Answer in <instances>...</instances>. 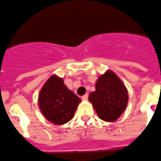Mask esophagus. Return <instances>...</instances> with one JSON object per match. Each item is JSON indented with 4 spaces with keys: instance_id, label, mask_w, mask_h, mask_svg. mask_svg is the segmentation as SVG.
Masks as SVG:
<instances>
[{
    "instance_id": "esophagus-1",
    "label": "esophagus",
    "mask_w": 161,
    "mask_h": 161,
    "mask_svg": "<svg viewBox=\"0 0 161 161\" xmlns=\"http://www.w3.org/2000/svg\"><path fill=\"white\" fill-rule=\"evenodd\" d=\"M82 99L83 100V101H86L88 99V94H86L85 95H83L82 97Z\"/></svg>"
}]
</instances>
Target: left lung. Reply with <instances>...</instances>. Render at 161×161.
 <instances>
[{"mask_svg": "<svg viewBox=\"0 0 161 161\" xmlns=\"http://www.w3.org/2000/svg\"><path fill=\"white\" fill-rule=\"evenodd\" d=\"M95 91L89 95L99 118L114 121L119 118L128 103V92L121 79L112 70H107L97 79Z\"/></svg>", "mask_w": 161, "mask_h": 161, "instance_id": "1", "label": "left lung"}]
</instances>
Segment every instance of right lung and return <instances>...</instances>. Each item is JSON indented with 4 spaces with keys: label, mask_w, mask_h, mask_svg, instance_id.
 I'll return each instance as SVG.
<instances>
[{
    "label": "right lung",
    "mask_w": 161,
    "mask_h": 161,
    "mask_svg": "<svg viewBox=\"0 0 161 161\" xmlns=\"http://www.w3.org/2000/svg\"><path fill=\"white\" fill-rule=\"evenodd\" d=\"M81 99L64 85L63 79L52 75L39 94L42 114L55 125H63L73 118Z\"/></svg>",
    "instance_id": "1"
}]
</instances>
